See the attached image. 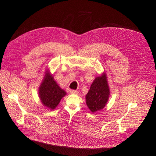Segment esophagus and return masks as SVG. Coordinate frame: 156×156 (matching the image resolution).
I'll use <instances>...</instances> for the list:
<instances>
[{"mask_svg":"<svg viewBox=\"0 0 156 156\" xmlns=\"http://www.w3.org/2000/svg\"><path fill=\"white\" fill-rule=\"evenodd\" d=\"M70 93L71 94H77L78 92L77 90H71Z\"/></svg>","mask_w":156,"mask_h":156,"instance_id":"1","label":"esophagus"}]
</instances>
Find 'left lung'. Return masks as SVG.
<instances>
[{"mask_svg": "<svg viewBox=\"0 0 156 156\" xmlns=\"http://www.w3.org/2000/svg\"><path fill=\"white\" fill-rule=\"evenodd\" d=\"M109 94L107 77L103 73L101 76L95 78L86 95V103L90 110L95 112L102 109L107 104Z\"/></svg>", "mask_w": 156, "mask_h": 156, "instance_id": "obj_1", "label": "left lung"}]
</instances>
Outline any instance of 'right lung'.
<instances>
[{
	"mask_svg": "<svg viewBox=\"0 0 156 156\" xmlns=\"http://www.w3.org/2000/svg\"><path fill=\"white\" fill-rule=\"evenodd\" d=\"M66 93L54 81L52 75L46 73L45 78L39 87V97L47 108L54 109Z\"/></svg>",
	"mask_w": 156,
	"mask_h": 156,
	"instance_id": "add662e5",
	"label": "right lung"
}]
</instances>
